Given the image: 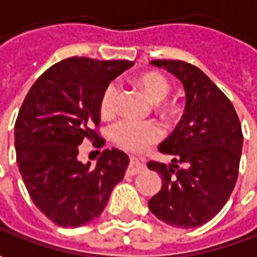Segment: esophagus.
Instances as JSON below:
<instances>
[{
    "mask_svg": "<svg viewBox=\"0 0 257 257\" xmlns=\"http://www.w3.org/2000/svg\"><path fill=\"white\" fill-rule=\"evenodd\" d=\"M144 171V164L135 158V156H131V161H129L128 166V173L129 175H137V173L142 172Z\"/></svg>",
    "mask_w": 257,
    "mask_h": 257,
    "instance_id": "obj_1",
    "label": "esophagus"
}]
</instances>
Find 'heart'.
<instances>
[{
	"label": "heart",
	"instance_id": "obj_1",
	"mask_svg": "<svg viewBox=\"0 0 257 257\" xmlns=\"http://www.w3.org/2000/svg\"><path fill=\"white\" fill-rule=\"evenodd\" d=\"M134 82L146 93L151 101L158 102V109L164 113H172L173 106L162 102L169 92V82L164 75L158 72H144L134 78ZM118 86L108 84L99 98V113L102 118H111L116 112L118 103ZM161 128L152 120L120 119L111 125L108 131L109 139L115 145L126 151H139L144 146L156 142L161 138Z\"/></svg>",
	"mask_w": 257,
	"mask_h": 257
}]
</instances>
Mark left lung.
<instances>
[{"mask_svg":"<svg viewBox=\"0 0 257 257\" xmlns=\"http://www.w3.org/2000/svg\"><path fill=\"white\" fill-rule=\"evenodd\" d=\"M183 85L185 113L159 152L172 164L148 162L161 175L162 188L148 206L159 220L175 227H198L220 212L239 173L243 135L232 102L199 68L172 59L151 61Z\"/></svg>","mask_w":257,"mask_h":257,"instance_id":"8db88e82","label":"left lung"}]
</instances>
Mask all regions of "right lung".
I'll use <instances>...</instances> for the list:
<instances>
[{
	"mask_svg": "<svg viewBox=\"0 0 257 257\" xmlns=\"http://www.w3.org/2000/svg\"><path fill=\"white\" fill-rule=\"evenodd\" d=\"M132 65L67 58L48 68L24 99L14 128L17 164L32 202L58 226L78 227L96 219L123 179L125 152L105 149L95 166L82 164L78 154L85 141L103 146L92 129L101 122V93Z\"/></svg>",
	"mask_w": 257,
	"mask_h": 257,
	"instance_id": "add662e5",
	"label": "right lung"
}]
</instances>
